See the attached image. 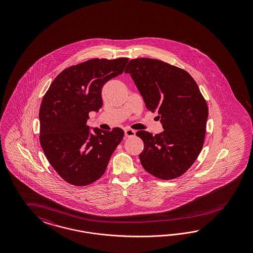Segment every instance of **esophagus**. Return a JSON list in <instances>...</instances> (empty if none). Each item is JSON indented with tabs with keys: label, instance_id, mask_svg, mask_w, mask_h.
I'll return each mask as SVG.
<instances>
[{
	"label": "esophagus",
	"instance_id": "obj_1",
	"mask_svg": "<svg viewBox=\"0 0 253 253\" xmlns=\"http://www.w3.org/2000/svg\"><path fill=\"white\" fill-rule=\"evenodd\" d=\"M124 133H125V136H126V137H132V136L135 135V130L127 128V129L124 130Z\"/></svg>",
	"mask_w": 253,
	"mask_h": 253
}]
</instances>
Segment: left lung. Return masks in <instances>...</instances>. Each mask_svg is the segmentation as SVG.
Instances as JSON below:
<instances>
[{
	"mask_svg": "<svg viewBox=\"0 0 253 253\" xmlns=\"http://www.w3.org/2000/svg\"><path fill=\"white\" fill-rule=\"evenodd\" d=\"M143 96L157 111L163 131L153 135L138 130L144 142L139 155L147 172L162 180L183 175L203 147L209 109L191 75L184 69L152 58L131 59L125 69Z\"/></svg>",
	"mask_w": 253,
	"mask_h": 253,
	"instance_id": "8db88e82",
	"label": "left lung"
}]
</instances>
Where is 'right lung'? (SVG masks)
<instances>
[{
  "instance_id": "right-lung-1",
  "label": "right lung",
  "mask_w": 253,
  "mask_h": 253,
  "mask_svg": "<svg viewBox=\"0 0 253 253\" xmlns=\"http://www.w3.org/2000/svg\"><path fill=\"white\" fill-rule=\"evenodd\" d=\"M129 58L91 59L64 69L46 92L39 112L40 143L46 159L69 184L84 186L107 169L124 131L86 124L91 111L103 105L102 87L122 74Z\"/></svg>"
}]
</instances>
